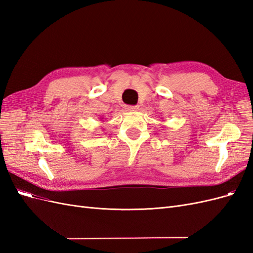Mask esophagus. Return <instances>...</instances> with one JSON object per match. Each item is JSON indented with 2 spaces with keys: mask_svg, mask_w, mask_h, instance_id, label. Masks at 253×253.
Returning a JSON list of instances; mask_svg holds the SVG:
<instances>
[{
  "mask_svg": "<svg viewBox=\"0 0 253 253\" xmlns=\"http://www.w3.org/2000/svg\"><path fill=\"white\" fill-rule=\"evenodd\" d=\"M126 109V111H127V112H136V111H138V106H135V105H127Z\"/></svg>",
  "mask_w": 253,
  "mask_h": 253,
  "instance_id": "1",
  "label": "esophagus"
}]
</instances>
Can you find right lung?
<instances>
[{"instance_id": "1", "label": "right lung", "mask_w": 253, "mask_h": 253, "mask_svg": "<svg viewBox=\"0 0 253 253\" xmlns=\"http://www.w3.org/2000/svg\"><path fill=\"white\" fill-rule=\"evenodd\" d=\"M100 120H102V118H100Z\"/></svg>"}]
</instances>
